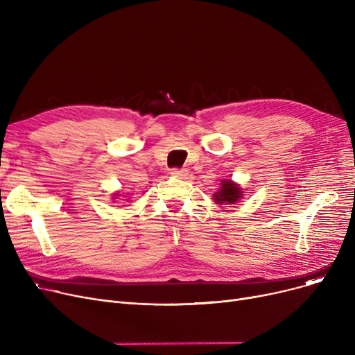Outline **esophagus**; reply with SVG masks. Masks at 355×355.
I'll use <instances>...</instances> for the list:
<instances>
[{
    "mask_svg": "<svg viewBox=\"0 0 355 355\" xmlns=\"http://www.w3.org/2000/svg\"><path fill=\"white\" fill-rule=\"evenodd\" d=\"M171 174H173V177H175V178H185V177L189 175L187 170H182V168H173Z\"/></svg>",
    "mask_w": 355,
    "mask_h": 355,
    "instance_id": "1",
    "label": "esophagus"
}]
</instances>
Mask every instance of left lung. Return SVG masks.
I'll use <instances>...</instances> for the list:
<instances>
[{"label":"left lung","instance_id":"left-lung-1","mask_svg":"<svg viewBox=\"0 0 355 355\" xmlns=\"http://www.w3.org/2000/svg\"><path fill=\"white\" fill-rule=\"evenodd\" d=\"M213 197L217 204H236L243 197V191L232 180H223L220 190Z\"/></svg>","mask_w":355,"mask_h":355}]
</instances>
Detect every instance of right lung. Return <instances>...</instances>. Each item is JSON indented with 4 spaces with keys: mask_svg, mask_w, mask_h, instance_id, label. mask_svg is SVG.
Wrapping results in <instances>:
<instances>
[{
    "mask_svg": "<svg viewBox=\"0 0 355 355\" xmlns=\"http://www.w3.org/2000/svg\"><path fill=\"white\" fill-rule=\"evenodd\" d=\"M115 197H119V194H115Z\"/></svg>",
    "mask_w": 355,
    "mask_h": 355,
    "instance_id": "1",
    "label": "right lung"
}]
</instances>
